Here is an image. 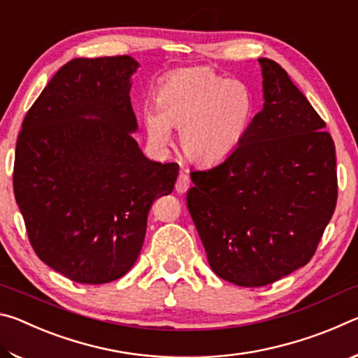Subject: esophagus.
I'll list each match as a JSON object with an SVG mask.
<instances>
[{"mask_svg": "<svg viewBox=\"0 0 358 358\" xmlns=\"http://www.w3.org/2000/svg\"><path fill=\"white\" fill-rule=\"evenodd\" d=\"M189 186H191L189 177H187L186 171H181L178 175L177 185H175V189H177V192H186L187 189H189Z\"/></svg>", "mask_w": 358, "mask_h": 358, "instance_id": "esophagus-1", "label": "esophagus"}]
</instances>
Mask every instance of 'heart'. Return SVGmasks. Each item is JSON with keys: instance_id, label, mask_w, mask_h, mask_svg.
I'll return each instance as SVG.
<instances>
[{"instance_id": "b5f03b06", "label": "heart", "mask_w": 358, "mask_h": 358, "mask_svg": "<svg viewBox=\"0 0 358 358\" xmlns=\"http://www.w3.org/2000/svg\"><path fill=\"white\" fill-rule=\"evenodd\" d=\"M254 94L240 80H227L208 68L177 71L159 83L155 106L142 110L148 142L166 148L178 132L181 155L192 164L211 167L227 161L248 136Z\"/></svg>"}]
</instances>
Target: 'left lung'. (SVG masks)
I'll return each mask as SVG.
<instances>
[{
	"label": "left lung",
	"instance_id": "8db88e82",
	"mask_svg": "<svg viewBox=\"0 0 358 358\" xmlns=\"http://www.w3.org/2000/svg\"><path fill=\"white\" fill-rule=\"evenodd\" d=\"M264 107L241 147L191 172L186 203L215 273L241 287L306 265L336 207L335 143L287 72L259 58Z\"/></svg>",
	"mask_w": 358,
	"mask_h": 358
}]
</instances>
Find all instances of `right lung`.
Masks as SVG:
<instances>
[{
  "instance_id": "1",
  "label": "right lung",
  "mask_w": 358,
  "mask_h": 358,
  "mask_svg": "<svg viewBox=\"0 0 358 358\" xmlns=\"http://www.w3.org/2000/svg\"><path fill=\"white\" fill-rule=\"evenodd\" d=\"M137 69L128 55L66 63L17 138L14 194L29 243L76 282L106 284L128 273L151 203L171 194L178 177V164L148 159L131 136Z\"/></svg>"
}]
</instances>
